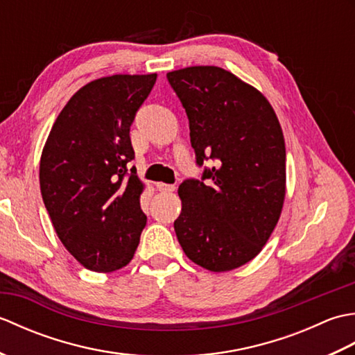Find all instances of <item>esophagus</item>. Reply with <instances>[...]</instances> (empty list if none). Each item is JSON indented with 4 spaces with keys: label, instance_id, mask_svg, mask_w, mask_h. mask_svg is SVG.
Returning a JSON list of instances; mask_svg holds the SVG:
<instances>
[{
    "label": "esophagus",
    "instance_id": "34e87169",
    "mask_svg": "<svg viewBox=\"0 0 355 355\" xmlns=\"http://www.w3.org/2000/svg\"><path fill=\"white\" fill-rule=\"evenodd\" d=\"M157 189L162 191V192H173V191H175V186L166 184V183H157Z\"/></svg>",
    "mask_w": 355,
    "mask_h": 355
}]
</instances>
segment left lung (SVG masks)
Listing matches in <instances>:
<instances>
[{
  "label": "left lung",
  "mask_w": 355,
  "mask_h": 355,
  "mask_svg": "<svg viewBox=\"0 0 355 355\" xmlns=\"http://www.w3.org/2000/svg\"><path fill=\"white\" fill-rule=\"evenodd\" d=\"M189 119L201 180L178 187L173 223L187 258L210 271H230L259 254L285 198V141L275 110L261 92L214 65L169 71Z\"/></svg>",
  "instance_id": "1"
}]
</instances>
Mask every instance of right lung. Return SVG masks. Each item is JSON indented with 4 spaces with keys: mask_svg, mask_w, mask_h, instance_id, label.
<instances>
[{
    "mask_svg": "<svg viewBox=\"0 0 355 355\" xmlns=\"http://www.w3.org/2000/svg\"><path fill=\"white\" fill-rule=\"evenodd\" d=\"M157 74H114L74 93L42 149L40 184L59 239L82 266L110 273L130 263L146 215L130 128Z\"/></svg>",
    "mask_w": 355,
    "mask_h": 355,
    "instance_id": "obj_1",
    "label": "right lung"
}]
</instances>
